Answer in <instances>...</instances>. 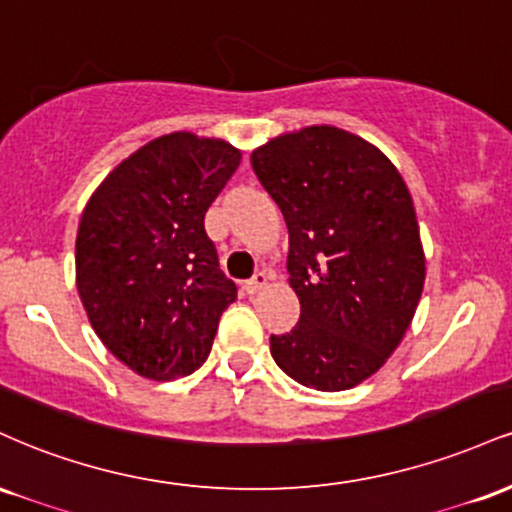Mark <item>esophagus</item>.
<instances>
[{
	"label": "esophagus",
	"mask_w": 512,
	"mask_h": 512,
	"mask_svg": "<svg viewBox=\"0 0 512 512\" xmlns=\"http://www.w3.org/2000/svg\"><path fill=\"white\" fill-rule=\"evenodd\" d=\"M267 284H269V274L257 272L250 281H245L243 289H245V293H248V296H255V293H260Z\"/></svg>",
	"instance_id": "1"
}]
</instances>
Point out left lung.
I'll use <instances>...</instances> for the list:
<instances>
[{
	"label": "left lung",
	"mask_w": 512,
	"mask_h": 512,
	"mask_svg": "<svg viewBox=\"0 0 512 512\" xmlns=\"http://www.w3.org/2000/svg\"><path fill=\"white\" fill-rule=\"evenodd\" d=\"M252 170L289 228V286L301 320L272 334L289 378L339 392L378 373L414 320L426 255L414 202L378 146L332 125L257 146Z\"/></svg>",
	"instance_id": "8db88e82"
}]
</instances>
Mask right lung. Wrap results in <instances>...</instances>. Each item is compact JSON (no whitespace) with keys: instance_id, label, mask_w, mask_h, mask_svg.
<instances>
[{"instance_id":"right-lung-1","label":"right lung","mask_w":512,"mask_h":512,"mask_svg":"<svg viewBox=\"0 0 512 512\" xmlns=\"http://www.w3.org/2000/svg\"><path fill=\"white\" fill-rule=\"evenodd\" d=\"M240 149L170 132L105 175L76 233V289L105 349L149 380L207 361L238 289L219 269L204 214L240 166Z\"/></svg>"}]
</instances>
